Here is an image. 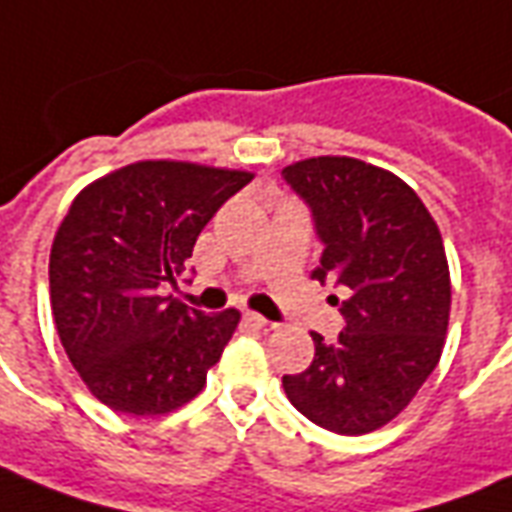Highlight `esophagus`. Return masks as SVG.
<instances>
[{
  "instance_id": "esophagus-1",
  "label": "esophagus",
  "mask_w": 512,
  "mask_h": 512,
  "mask_svg": "<svg viewBox=\"0 0 512 512\" xmlns=\"http://www.w3.org/2000/svg\"><path fill=\"white\" fill-rule=\"evenodd\" d=\"M244 320L252 325V328H271V323H268L266 317H260V314H255V312H246Z\"/></svg>"
}]
</instances>
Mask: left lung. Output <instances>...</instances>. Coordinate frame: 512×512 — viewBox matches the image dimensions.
I'll use <instances>...</instances> for the list:
<instances>
[{
	"mask_svg": "<svg viewBox=\"0 0 512 512\" xmlns=\"http://www.w3.org/2000/svg\"><path fill=\"white\" fill-rule=\"evenodd\" d=\"M282 176L312 208L323 241L312 279L347 290L339 339L312 333V366L282 385L317 426L369 434L415 399L445 347L450 271L439 227L410 184L369 162L312 157Z\"/></svg>",
	"mask_w": 512,
	"mask_h": 512,
	"instance_id": "8db88e82",
	"label": "left lung"
}]
</instances>
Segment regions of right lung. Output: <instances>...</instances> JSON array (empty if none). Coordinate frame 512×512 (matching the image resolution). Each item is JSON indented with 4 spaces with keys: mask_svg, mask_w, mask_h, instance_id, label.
Here are the masks:
<instances>
[{
    "mask_svg": "<svg viewBox=\"0 0 512 512\" xmlns=\"http://www.w3.org/2000/svg\"><path fill=\"white\" fill-rule=\"evenodd\" d=\"M255 179L195 162H132L78 192L51 246V309L67 358L111 410L165 415L203 391L241 314L189 309L176 285L200 230Z\"/></svg>",
    "mask_w": 512,
    "mask_h": 512,
    "instance_id": "1",
    "label": "right lung"
}]
</instances>
